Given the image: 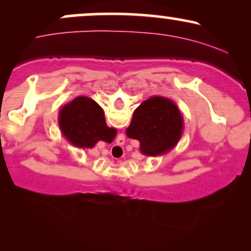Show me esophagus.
<instances>
[{"label": "esophagus", "instance_id": "obj_1", "mask_svg": "<svg viewBox=\"0 0 251 251\" xmlns=\"http://www.w3.org/2000/svg\"><path fill=\"white\" fill-rule=\"evenodd\" d=\"M120 140H123V142H125V139H123V138H122V139H120ZM119 144H120V143H119ZM117 149H118V150H120L122 148H120V146H117Z\"/></svg>", "mask_w": 251, "mask_h": 251}]
</instances>
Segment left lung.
<instances>
[{
    "label": "left lung",
    "instance_id": "left-lung-1",
    "mask_svg": "<svg viewBox=\"0 0 251 251\" xmlns=\"http://www.w3.org/2000/svg\"><path fill=\"white\" fill-rule=\"evenodd\" d=\"M184 119L177 103L154 96L135 108L126 135L140 143V152L149 157L168 153L179 142Z\"/></svg>",
    "mask_w": 251,
    "mask_h": 251
}]
</instances>
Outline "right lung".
I'll list each match as a JSON object with an SVG mask.
<instances>
[{"instance_id": "add662e5", "label": "right lung", "mask_w": 251, "mask_h": 251, "mask_svg": "<svg viewBox=\"0 0 251 251\" xmlns=\"http://www.w3.org/2000/svg\"><path fill=\"white\" fill-rule=\"evenodd\" d=\"M59 127L72 145L92 149L100 140L112 143L117 129L106 125L103 109L91 98L79 96L59 112Z\"/></svg>"}]
</instances>
